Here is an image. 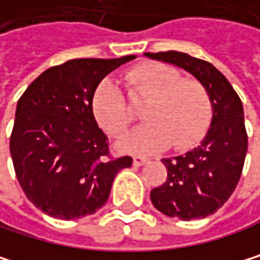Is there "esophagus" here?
Listing matches in <instances>:
<instances>
[{
  "label": "esophagus",
  "instance_id": "obj_1",
  "mask_svg": "<svg viewBox=\"0 0 260 260\" xmlns=\"http://www.w3.org/2000/svg\"><path fill=\"white\" fill-rule=\"evenodd\" d=\"M149 159L147 158H142V156H135L133 158V166H142V164H146Z\"/></svg>",
  "mask_w": 260,
  "mask_h": 260
}]
</instances>
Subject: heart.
I'll list each match as a JSON object with an SVG mask.
<instances>
[{
    "label": "heart",
    "mask_w": 260,
    "mask_h": 260,
    "mask_svg": "<svg viewBox=\"0 0 260 260\" xmlns=\"http://www.w3.org/2000/svg\"><path fill=\"white\" fill-rule=\"evenodd\" d=\"M128 96L144 101L141 118L147 121L127 135L119 147L132 153H155L172 144L183 150L192 147L206 135L212 105L205 85L159 61L138 64L125 74ZM91 108L99 125L111 136H121L132 125L135 116L119 85L102 79L91 99Z\"/></svg>",
    "instance_id": "1"
}]
</instances>
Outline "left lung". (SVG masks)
<instances>
[{
	"label": "left lung",
	"instance_id": "1",
	"mask_svg": "<svg viewBox=\"0 0 260 260\" xmlns=\"http://www.w3.org/2000/svg\"><path fill=\"white\" fill-rule=\"evenodd\" d=\"M177 64L199 79L212 104V122L203 142L186 155L164 158L166 181L150 190L153 206L180 220L205 218L222 208L234 192L248 149L242 101L228 79L206 60L178 51L146 52Z\"/></svg>",
	"mask_w": 260,
	"mask_h": 260
}]
</instances>
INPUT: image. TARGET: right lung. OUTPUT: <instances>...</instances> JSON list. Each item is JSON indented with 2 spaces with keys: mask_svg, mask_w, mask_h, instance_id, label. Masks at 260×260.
Returning <instances> with one entry per match:
<instances>
[{
  "mask_svg": "<svg viewBox=\"0 0 260 260\" xmlns=\"http://www.w3.org/2000/svg\"><path fill=\"white\" fill-rule=\"evenodd\" d=\"M133 58L68 60L38 76L20 98L10 155L26 197L45 214L61 220L94 214L116 174L132 166V156H111L91 99L108 73Z\"/></svg>",
  "mask_w": 260,
  "mask_h": 260,
  "instance_id": "obj_1",
  "label": "right lung"
}]
</instances>
